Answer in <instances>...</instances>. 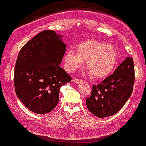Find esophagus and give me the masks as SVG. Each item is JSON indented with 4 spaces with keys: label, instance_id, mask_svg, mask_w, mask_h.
Masks as SVG:
<instances>
[{
    "label": "esophagus",
    "instance_id": "1",
    "mask_svg": "<svg viewBox=\"0 0 146 146\" xmlns=\"http://www.w3.org/2000/svg\"><path fill=\"white\" fill-rule=\"evenodd\" d=\"M74 81L76 83H80V82L83 81V79H81V78H74Z\"/></svg>",
    "mask_w": 146,
    "mask_h": 146
}]
</instances>
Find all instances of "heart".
<instances>
[{
    "label": "heart",
    "mask_w": 146,
    "mask_h": 146,
    "mask_svg": "<svg viewBox=\"0 0 146 146\" xmlns=\"http://www.w3.org/2000/svg\"><path fill=\"white\" fill-rule=\"evenodd\" d=\"M65 66L70 71L76 70L86 61V67L95 78L106 77L114 70L117 53L112 45L96 40H87L77 45L76 52L69 50L65 54Z\"/></svg>",
    "instance_id": "obj_1"
}]
</instances>
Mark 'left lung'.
Masks as SVG:
<instances>
[{"mask_svg": "<svg viewBox=\"0 0 146 146\" xmlns=\"http://www.w3.org/2000/svg\"><path fill=\"white\" fill-rule=\"evenodd\" d=\"M135 83V66L132 58L127 57L114 73L98 85L92 86L86 106L92 114L99 118L117 113L132 94Z\"/></svg>", "mask_w": 146, "mask_h": 146, "instance_id": "obj_1", "label": "left lung"}]
</instances>
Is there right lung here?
I'll return each mask as SVG.
<instances>
[{
	"label": "right lung",
	"mask_w": 146,
	"mask_h": 146,
	"mask_svg": "<svg viewBox=\"0 0 146 146\" xmlns=\"http://www.w3.org/2000/svg\"><path fill=\"white\" fill-rule=\"evenodd\" d=\"M62 36L44 30L21 48L14 68L16 94L36 114H46L59 101L60 88L72 77L60 67L66 50Z\"/></svg>",
	"instance_id": "right-lung-1"
}]
</instances>
